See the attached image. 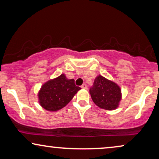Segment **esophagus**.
Returning a JSON list of instances; mask_svg holds the SVG:
<instances>
[{
  "label": "esophagus",
  "mask_w": 159,
  "mask_h": 159,
  "mask_svg": "<svg viewBox=\"0 0 159 159\" xmlns=\"http://www.w3.org/2000/svg\"><path fill=\"white\" fill-rule=\"evenodd\" d=\"M81 88H82V89H88V86H87L86 84H82V85L81 86Z\"/></svg>",
  "instance_id": "obj_1"
}]
</instances>
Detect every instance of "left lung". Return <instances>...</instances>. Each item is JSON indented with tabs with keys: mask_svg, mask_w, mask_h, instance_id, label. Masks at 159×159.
Masks as SVG:
<instances>
[{
	"mask_svg": "<svg viewBox=\"0 0 159 159\" xmlns=\"http://www.w3.org/2000/svg\"><path fill=\"white\" fill-rule=\"evenodd\" d=\"M90 94L95 105L105 110L116 109L121 99V88L118 84L100 75L95 79Z\"/></svg>",
	"mask_w": 159,
	"mask_h": 159,
	"instance_id": "1",
	"label": "left lung"
}]
</instances>
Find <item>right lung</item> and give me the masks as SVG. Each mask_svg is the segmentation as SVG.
I'll use <instances>...</instances> for the list:
<instances>
[{
    "mask_svg": "<svg viewBox=\"0 0 159 159\" xmlns=\"http://www.w3.org/2000/svg\"><path fill=\"white\" fill-rule=\"evenodd\" d=\"M80 89L75 80L67 79L62 74L43 84L38 93L39 103L45 110L56 111L66 106Z\"/></svg>",
    "mask_w": 159,
    "mask_h": 159,
    "instance_id": "1",
    "label": "right lung"
}]
</instances>
